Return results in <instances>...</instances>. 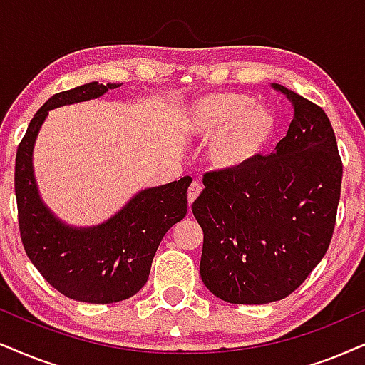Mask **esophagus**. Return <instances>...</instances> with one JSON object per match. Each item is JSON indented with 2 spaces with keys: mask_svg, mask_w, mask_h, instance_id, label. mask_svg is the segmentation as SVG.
Instances as JSON below:
<instances>
[{
  "mask_svg": "<svg viewBox=\"0 0 365 365\" xmlns=\"http://www.w3.org/2000/svg\"><path fill=\"white\" fill-rule=\"evenodd\" d=\"M202 192V185L198 182H192L190 187H188V192H187V198H188V204H193V200L200 195Z\"/></svg>",
  "mask_w": 365,
  "mask_h": 365,
  "instance_id": "obj_1",
  "label": "esophagus"
}]
</instances>
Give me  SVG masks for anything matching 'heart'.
Returning <instances> with one entry per match:
<instances>
[{"mask_svg":"<svg viewBox=\"0 0 365 365\" xmlns=\"http://www.w3.org/2000/svg\"><path fill=\"white\" fill-rule=\"evenodd\" d=\"M183 128L188 135L210 140L209 156L217 168L247 165L269 140L273 114L239 92H217L197 99L187 109Z\"/></svg>","mask_w":365,"mask_h":365,"instance_id":"obj_1","label":"heart"}]
</instances>
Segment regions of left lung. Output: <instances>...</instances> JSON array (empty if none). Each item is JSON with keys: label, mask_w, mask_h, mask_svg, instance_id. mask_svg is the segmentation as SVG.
Here are the masks:
<instances>
[{"label": "left lung", "mask_w": 365, "mask_h": 365, "mask_svg": "<svg viewBox=\"0 0 365 365\" xmlns=\"http://www.w3.org/2000/svg\"><path fill=\"white\" fill-rule=\"evenodd\" d=\"M293 119L274 153L204 175L192 205L204 230L202 281L217 298L262 305L292 294L334 236L342 158L325 110L284 86Z\"/></svg>", "instance_id": "1"}]
</instances>
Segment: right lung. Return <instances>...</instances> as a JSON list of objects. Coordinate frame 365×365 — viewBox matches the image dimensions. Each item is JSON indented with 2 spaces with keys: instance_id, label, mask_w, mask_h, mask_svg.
Returning a JSON list of instances; mask_svg holds the SVG:
<instances>
[{
  "instance_id": "obj_1",
  "label": "right lung",
  "mask_w": 365,
  "mask_h": 365,
  "mask_svg": "<svg viewBox=\"0 0 365 365\" xmlns=\"http://www.w3.org/2000/svg\"><path fill=\"white\" fill-rule=\"evenodd\" d=\"M116 87L91 82L52 96L36 110L16 150L15 193L23 247L47 283L77 302L116 303L136 294L148 279L161 239L187 214L190 177L143 190L113 219L92 229L67 227L41 204L31 151L48 110L99 98Z\"/></svg>"
}]
</instances>
